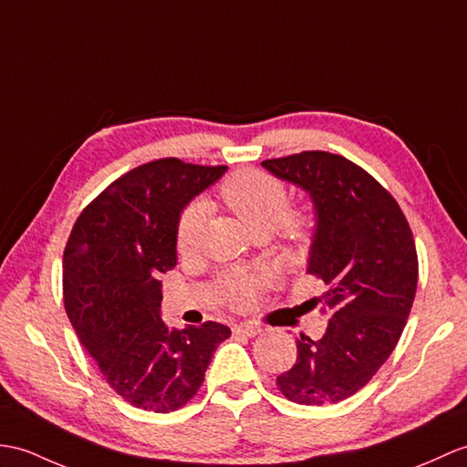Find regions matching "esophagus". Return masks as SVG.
Segmentation results:
<instances>
[{
    "mask_svg": "<svg viewBox=\"0 0 467 467\" xmlns=\"http://www.w3.org/2000/svg\"><path fill=\"white\" fill-rule=\"evenodd\" d=\"M233 332L241 334V336H248V338H254L256 334L263 332V328H260L258 324H254V322H241V324H234Z\"/></svg>",
    "mask_w": 467,
    "mask_h": 467,
    "instance_id": "esophagus-1",
    "label": "esophagus"
}]
</instances>
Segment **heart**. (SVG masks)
<instances>
[{"mask_svg": "<svg viewBox=\"0 0 467 467\" xmlns=\"http://www.w3.org/2000/svg\"><path fill=\"white\" fill-rule=\"evenodd\" d=\"M221 197L246 229L254 234H270L275 229L290 238H298L308 229V216L288 211V192L285 184L266 172L244 169L234 172L221 187ZM207 223V204L197 201L182 211L177 224V246L181 253H192L201 243ZM263 275L233 270L223 278V295L231 305L246 308L256 300L265 285Z\"/></svg>", "mask_w": 467, "mask_h": 467, "instance_id": "heart-1", "label": "heart"}]
</instances>
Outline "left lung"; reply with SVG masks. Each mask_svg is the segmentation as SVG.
Wrapping results in <instances>:
<instances>
[{
    "label": "left lung",
    "mask_w": 467,
    "mask_h": 467,
    "mask_svg": "<svg viewBox=\"0 0 467 467\" xmlns=\"http://www.w3.org/2000/svg\"><path fill=\"white\" fill-rule=\"evenodd\" d=\"M314 207L306 270L327 285L320 340L302 334L276 386L305 406L336 404L372 380L392 354L414 305L418 254L402 209L380 182L340 155L305 150L263 161Z\"/></svg>",
    "instance_id": "1"
}]
</instances>
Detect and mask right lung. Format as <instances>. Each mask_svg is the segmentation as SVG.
Returning a JSON list of instances; mask_svg holds the SVG:
<instances>
[{
    "mask_svg": "<svg viewBox=\"0 0 467 467\" xmlns=\"http://www.w3.org/2000/svg\"><path fill=\"white\" fill-rule=\"evenodd\" d=\"M226 167L161 159L111 182L78 223L63 253L65 310L119 396L140 410L175 411L197 394L231 328L182 330L161 318L159 276L177 266L182 209Z\"/></svg>",
    "mask_w": 467,
    "mask_h": 467,
    "instance_id": "1",
    "label": "right lung"
}]
</instances>
